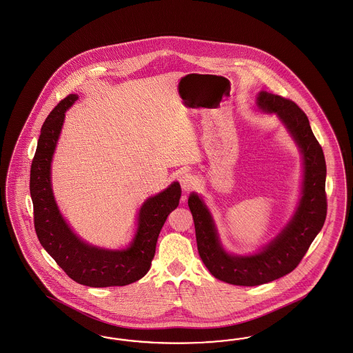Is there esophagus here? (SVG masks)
Here are the masks:
<instances>
[{
  "instance_id": "esophagus-1",
  "label": "esophagus",
  "mask_w": 353,
  "mask_h": 353,
  "mask_svg": "<svg viewBox=\"0 0 353 353\" xmlns=\"http://www.w3.org/2000/svg\"><path fill=\"white\" fill-rule=\"evenodd\" d=\"M179 183L182 185L184 192H190L195 187V178L191 174H184L179 178Z\"/></svg>"
}]
</instances>
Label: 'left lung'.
<instances>
[{
  "label": "left lung",
  "instance_id": "8db88e82",
  "mask_svg": "<svg viewBox=\"0 0 353 353\" xmlns=\"http://www.w3.org/2000/svg\"><path fill=\"white\" fill-rule=\"evenodd\" d=\"M256 105L261 112L276 114L302 154L301 198L290 221L257 253L230 254L220 241L204 200L196 192L188 196L200 259L212 276L236 286H259L289 274L306 254L327 215L325 159L305 112L292 100L266 91L259 93Z\"/></svg>",
  "mask_w": 353,
  "mask_h": 353
}]
</instances>
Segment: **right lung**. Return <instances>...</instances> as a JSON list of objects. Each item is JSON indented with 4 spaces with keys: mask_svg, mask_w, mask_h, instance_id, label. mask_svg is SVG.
<instances>
[{
    "mask_svg": "<svg viewBox=\"0 0 353 353\" xmlns=\"http://www.w3.org/2000/svg\"><path fill=\"white\" fill-rule=\"evenodd\" d=\"M77 99L75 93L68 94L42 125L30 170L34 227L47 253L77 283L90 288L125 286L149 272L159 232L179 204L181 184L172 182L143 201L138 211L136 234L125 249H105L83 241L61 216L51 185V162L65 112Z\"/></svg>",
    "mask_w": 353,
    "mask_h": 353,
    "instance_id": "1",
    "label": "right lung"
}]
</instances>
